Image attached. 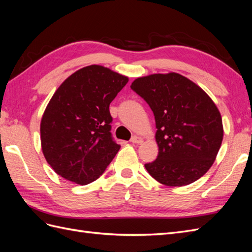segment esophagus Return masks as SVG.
<instances>
[{
	"label": "esophagus",
	"mask_w": 252,
	"mask_h": 252,
	"mask_svg": "<svg viewBox=\"0 0 252 252\" xmlns=\"http://www.w3.org/2000/svg\"><path fill=\"white\" fill-rule=\"evenodd\" d=\"M130 142L133 143V144H142L143 143V139L141 138V136L134 135V136H132V139H131Z\"/></svg>",
	"instance_id": "esophagus-1"
}]
</instances>
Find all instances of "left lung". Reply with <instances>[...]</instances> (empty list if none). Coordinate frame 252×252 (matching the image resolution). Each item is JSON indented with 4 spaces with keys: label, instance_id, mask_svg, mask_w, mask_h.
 <instances>
[{
    "label": "left lung",
    "instance_id": "8db88e82",
    "mask_svg": "<svg viewBox=\"0 0 252 252\" xmlns=\"http://www.w3.org/2000/svg\"><path fill=\"white\" fill-rule=\"evenodd\" d=\"M130 87L155 114L158 155L145 164L149 174L169 187L202 178L215 163L224 135L222 117L211 97L177 72L141 77Z\"/></svg>",
    "mask_w": 252,
    "mask_h": 252
}]
</instances>
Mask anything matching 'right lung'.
<instances>
[{
    "instance_id": "1",
    "label": "right lung",
    "mask_w": 252,
    "mask_h": 252,
    "mask_svg": "<svg viewBox=\"0 0 252 252\" xmlns=\"http://www.w3.org/2000/svg\"><path fill=\"white\" fill-rule=\"evenodd\" d=\"M128 77L101 65L69 75L41 120V146L51 168L79 185L95 181L120 150L110 133L109 105Z\"/></svg>"
}]
</instances>
